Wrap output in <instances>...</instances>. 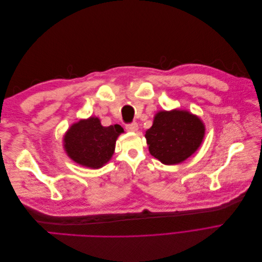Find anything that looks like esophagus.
Wrapping results in <instances>:
<instances>
[{
	"instance_id": "1",
	"label": "esophagus",
	"mask_w": 262,
	"mask_h": 262,
	"mask_svg": "<svg viewBox=\"0 0 262 262\" xmlns=\"http://www.w3.org/2000/svg\"><path fill=\"white\" fill-rule=\"evenodd\" d=\"M125 129L130 132H136L139 129V124L137 122H132L125 125Z\"/></svg>"
}]
</instances>
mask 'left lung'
I'll use <instances>...</instances> for the list:
<instances>
[{
  "label": "left lung",
  "mask_w": 262,
  "mask_h": 262,
  "mask_svg": "<svg viewBox=\"0 0 262 262\" xmlns=\"http://www.w3.org/2000/svg\"><path fill=\"white\" fill-rule=\"evenodd\" d=\"M204 134V124L199 117L187 110L173 109L155 115L145 139L150 155L165 165H176L200 147Z\"/></svg>",
  "instance_id": "left-lung-1"
}]
</instances>
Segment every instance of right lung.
Instances as JSON below:
<instances>
[{
  "instance_id": "add662e5",
  "label": "right lung",
  "mask_w": 262,
  "mask_h": 262,
  "mask_svg": "<svg viewBox=\"0 0 262 262\" xmlns=\"http://www.w3.org/2000/svg\"><path fill=\"white\" fill-rule=\"evenodd\" d=\"M122 132L119 124L102 126L97 117H91L70 126L63 138V145L71 160L97 169L113 157L117 138Z\"/></svg>"
}]
</instances>
